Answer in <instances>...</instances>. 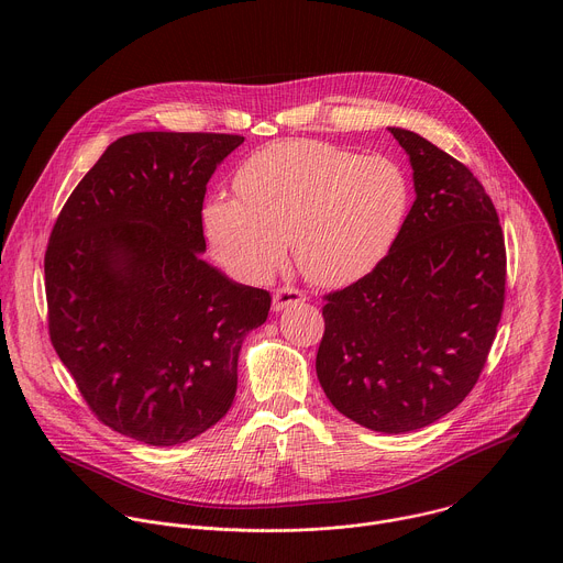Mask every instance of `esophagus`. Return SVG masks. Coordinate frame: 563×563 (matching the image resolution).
<instances>
[{
  "label": "esophagus",
  "instance_id": "34e87169",
  "mask_svg": "<svg viewBox=\"0 0 563 563\" xmlns=\"http://www.w3.org/2000/svg\"><path fill=\"white\" fill-rule=\"evenodd\" d=\"M298 302H305V294L302 291H298L294 287H278L274 291L272 307H274V311H283V309H287L291 305H298Z\"/></svg>",
  "mask_w": 563,
  "mask_h": 563
}]
</instances>
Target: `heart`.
<instances>
[{"mask_svg":"<svg viewBox=\"0 0 563 563\" xmlns=\"http://www.w3.org/2000/svg\"><path fill=\"white\" fill-rule=\"evenodd\" d=\"M233 187L240 200L205 205L202 231L213 258L250 283L272 278L287 240L309 280L354 283L389 256L412 207L410 178L394 159L318 140L252 153Z\"/></svg>","mask_w":563,"mask_h":563,"instance_id":"heart-1","label":"heart"}]
</instances>
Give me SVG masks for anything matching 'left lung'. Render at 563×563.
I'll return each instance as SVG.
<instances>
[{
    "instance_id": "8db88e82",
    "label": "left lung",
    "mask_w": 563,
    "mask_h": 563,
    "mask_svg": "<svg viewBox=\"0 0 563 563\" xmlns=\"http://www.w3.org/2000/svg\"><path fill=\"white\" fill-rule=\"evenodd\" d=\"M389 133L417 200L389 256L325 296L316 374L341 415L400 434L445 417L478 380L504 311L506 243L465 165L415 131Z\"/></svg>"
}]
</instances>
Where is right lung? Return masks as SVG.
Segmentation results:
<instances>
[{"mask_svg": "<svg viewBox=\"0 0 563 563\" xmlns=\"http://www.w3.org/2000/svg\"><path fill=\"white\" fill-rule=\"evenodd\" d=\"M229 133L115 140L62 207L44 256L48 334L91 412L178 445L233 404L238 354L272 296L202 261V202Z\"/></svg>", "mask_w": 563, "mask_h": 563, "instance_id": "1", "label": "right lung"}]
</instances>
